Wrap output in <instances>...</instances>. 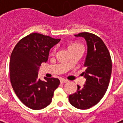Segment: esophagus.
<instances>
[{
  "label": "esophagus",
  "instance_id": "obj_1",
  "mask_svg": "<svg viewBox=\"0 0 123 123\" xmlns=\"http://www.w3.org/2000/svg\"><path fill=\"white\" fill-rule=\"evenodd\" d=\"M60 82H61V83H66V82H68V80L64 79H60Z\"/></svg>",
  "mask_w": 123,
  "mask_h": 123
}]
</instances>
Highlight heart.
<instances>
[{
	"label": "heart",
	"mask_w": 123,
	"mask_h": 123,
	"mask_svg": "<svg viewBox=\"0 0 123 123\" xmlns=\"http://www.w3.org/2000/svg\"><path fill=\"white\" fill-rule=\"evenodd\" d=\"M80 46H82L80 44H79V43H72V44H70L68 46V50L70 51L71 50H73V49H76V48H79V47H80ZM55 51H53V52H54Z\"/></svg>",
	"instance_id": "heart-1"
}]
</instances>
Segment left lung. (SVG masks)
<instances>
[{
	"instance_id": "8db88e82",
	"label": "left lung",
	"mask_w": 123,
	"mask_h": 123,
	"mask_svg": "<svg viewBox=\"0 0 123 123\" xmlns=\"http://www.w3.org/2000/svg\"><path fill=\"white\" fill-rule=\"evenodd\" d=\"M86 39L87 53L84 62V77L86 81L82 87L69 96L73 107L86 110L96 105L105 95L109 87L112 73V60L107 46L102 39L89 32L75 35Z\"/></svg>"
}]
</instances>
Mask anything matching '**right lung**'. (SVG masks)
Here are the masks:
<instances>
[{
  "instance_id": "add662e5",
  "label": "right lung",
  "mask_w": 123,
  "mask_h": 123,
  "mask_svg": "<svg viewBox=\"0 0 123 123\" xmlns=\"http://www.w3.org/2000/svg\"><path fill=\"white\" fill-rule=\"evenodd\" d=\"M61 39L32 33L18 41L10 58L11 85L20 100L30 109L40 110L52 101L60 81L55 78H37L39 66L48 61L51 48Z\"/></svg>"
}]
</instances>
